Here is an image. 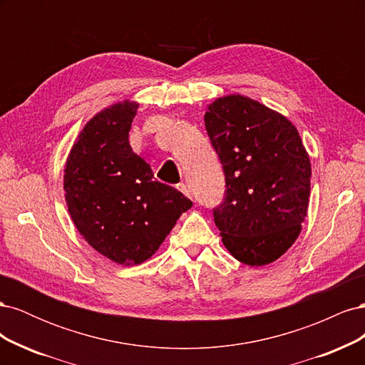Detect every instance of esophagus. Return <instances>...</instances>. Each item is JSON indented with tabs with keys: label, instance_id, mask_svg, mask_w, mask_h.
Wrapping results in <instances>:
<instances>
[{
	"label": "esophagus",
	"instance_id": "34e87169",
	"mask_svg": "<svg viewBox=\"0 0 365 365\" xmlns=\"http://www.w3.org/2000/svg\"><path fill=\"white\" fill-rule=\"evenodd\" d=\"M176 187H178V190H180L181 193H184L187 197H190V200H192V190H190L189 187H187L184 182L178 184V185H176Z\"/></svg>",
	"mask_w": 365,
	"mask_h": 365
}]
</instances>
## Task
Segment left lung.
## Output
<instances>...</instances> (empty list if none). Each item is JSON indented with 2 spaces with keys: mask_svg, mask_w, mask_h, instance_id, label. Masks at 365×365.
Instances as JSON below:
<instances>
[{
  "mask_svg": "<svg viewBox=\"0 0 365 365\" xmlns=\"http://www.w3.org/2000/svg\"><path fill=\"white\" fill-rule=\"evenodd\" d=\"M225 173L215 224L231 256L250 267L272 263L302 231L311 196V161L297 128L240 94L219 97L204 115Z\"/></svg>",
  "mask_w": 365,
  "mask_h": 365,
  "instance_id": "1",
  "label": "left lung"
}]
</instances>
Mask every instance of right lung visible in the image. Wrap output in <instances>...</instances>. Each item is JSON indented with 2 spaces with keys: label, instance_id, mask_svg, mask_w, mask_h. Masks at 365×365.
<instances>
[{
  "label": "right lung",
  "instance_id": "right-lung-1",
  "mask_svg": "<svg viewBox=\"0 0 365 365\" xmlns=\"http://www.w3.org/2000/svg\"><path fill=\"white\" fill-rule=\"evenodd\" d=\"M138 109L123 101L97 113L81 130L63 169V190L77 231L118 264L152 257L193 202L153 178L129 145Z\"/></svg>",
  "mask_w": 365,
  "mask_h": 365
}]
</instances>
